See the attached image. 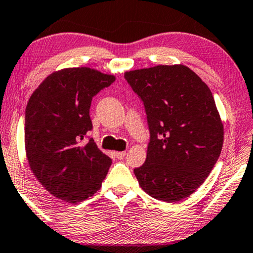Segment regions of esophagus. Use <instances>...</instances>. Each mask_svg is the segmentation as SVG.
<instances>
[{
	"label": "esophagus",
	"mask_w": 253,
	"mask_h": 253,
	"mask_svg": "<svg viewBox=\"0 0 253 253\" xmlns=\"http://www.w3.org/2000/svg\"><path fill=\"white\" fill-rule=\"evenodd\" d=\"M115 156H116V158H118V159H124L126 156V152L125 151H116Z\"/></svg>",
	"instance_id": "esophagus-1"
}]
</instances>
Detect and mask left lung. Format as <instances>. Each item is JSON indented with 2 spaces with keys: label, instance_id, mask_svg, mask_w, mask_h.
Listing matches in <instances>:
<instances>
[{
  "label": "left lung",
  "instance_id": "1",
  "mask_svg": "<svg viewBox=\"0 0 253 253\" xmlns=\"http://www.w3.org/2000/svg\"><path fill=\"white\" fill-rule=\"evenodd\" d=\"M144 103L150 129L147 159L134 169L142 189L166 203L204 182L223 144V124L210 88L182 64L125 72Z\"/></svg>",
  "mask_w": 253,
  "mask_h": 253
}]
</instances>
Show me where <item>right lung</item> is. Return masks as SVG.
<instances>
[{
    "label": "right lung",
    "instance_id": "1",
    "mask_svg": "<svg viewBox=\"0 0 253 253\" xmlns=\"http://www.w3.org/2000/svg\"><path fill=\"white\" fill-rule=\"evenodd\" d=\"M116 77L90 67H67L45 78L25 111V151L32 173L52 196L72 204L101 189L111 158L92 138L91 99Z\"/></svg>",
    "mask_w": 253,
    "mask_h": 253
}]
</instances>
